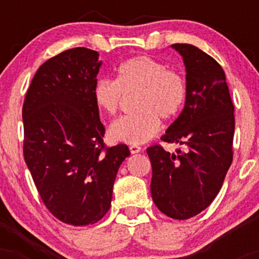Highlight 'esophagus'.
I'll return each instance as SVG.
<instances>
[{
	"label": "esophagus",
	"mask_w": 259,
	"mask_h": 259,
	"mask_svg": "<svg viewBox=\"0 0 259 259\" xmlns=\"http://www.w3.org/2000/svg\"><path fill=\"white\" fill-rule=\"evenodd\" d=\"M130 152H132L133 154H135V153H139V152H141V150L142 148L139 146V145H130Z\"/></svg>",
	"instance_id": "1"
}]
</instances>
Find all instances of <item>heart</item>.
<instances>
[{
  "instance_id": "heart-1",
  "label": "heart",
  "mask_w": 259,
  "mask_h": 259,
  "mask_svg": "<svg viewBox=\"0 0 259 259\" xmlns=\"http://www.w3.org/2000/svg\"><path fill=\"white\" fill-rule=\"evenodd\" d=\"M139 91L138 114L115 120L109 135L126 144H144L158 134L160 118L173 119L183 108L186 96L185 80L179 73L168 69L163 62L140 55L118 68L117 81L101 79L95 84L94 100L107 114L119 109L124 92Z\"/></svg>"
}]
</instances>
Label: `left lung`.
<instances>
[{"instance_id": "left-lung-1", "label": "left lung", "mask_w": 259, "mask_h": 259, "mask_svg": "<svg viewBox=\"0 0 259 259\" xmlns=\"http://www.w3.org/2000/svg\"><path fill=\"white\" fill-rule=\"evenodd\" d=\"M171 47L186 72L185 105L162 140L184 146L175 153L154 145L151 195L157 208L173 219H189L212 203L233 162L234 106L227 78L215 59L189 44Z\"/></svg>"}]
</instances>
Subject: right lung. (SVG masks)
Segmentation results:
<instances>
[{
  "mask_svg": "<svg viewBox=\"0 0 259 259\" xmlns=\"http://www.w3.org/2000/svg\"><path fill=\"white\" fill-rule=\"evenodd\" d=\"M99 52L68 50L37 69L23 106L24 159L45 206L74 227L108 212L118 169L129 147H105L94 100Z\"/></svg>",
  "mask_w": 259,
  "mask_h": 259,
  "instance_id": "1",
  "label": "right lung"
}]
</instances>
